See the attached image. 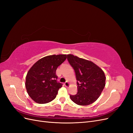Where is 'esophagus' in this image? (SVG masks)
<instances>
[{
	"label": "esophagus",
	"mask_w": 133,
	"mask_h": 133,
	"mask_svg": "<svg viewBox=\"0 0 133 133\" xmlns=\"http://www.w3.org/2000/svg\"><path fill=\"white\" fill-rule=\"evenodd\" d=\"M64 85H65V86L66 87H68L69 86V83H68V82H66L65 83H64Z\"/></svg>",
	"instance_id": "34e87169"
}]
</instances>
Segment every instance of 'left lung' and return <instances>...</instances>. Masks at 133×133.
<instances>
[{
	"mask_svg": "<svg viewBox=\"0 0 133 133\" xmlns=\"http://www.w3.org/2000/svg\"><path fill=\"white\" fill-rule=\"evenodd\" d=\"M67 59L75 71L78 92L70 95L71 100L79 105H88L95 102L105 85V76L103 70L89 60L72 54Z\"/></svg>",
	"mask_w": 133,
	"mask_h": 133,
	"instance_id": "8db88e82",
	"label": "left lung"
}]
</instances>
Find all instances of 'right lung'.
I'll return each instance as SVG.
<instances>
[{
  "label": "right lung",
  "instance_id": "obj_1",
  "mask_svg": "<svg viewBox=\"0 0 133 133\" xmlns=\"http://www.w3.org/2000/svg\"><path fill=\"white\" fill-rule=\"evenodd\" d=\"M66 59V55H48L42 58L27 73L25 87L28 95L36 103L45 104L54 100L62 84L57 82V68Z\"/></svg>",
  "mask_w": 133,
  "mask_h": 133
}]
</instances>
